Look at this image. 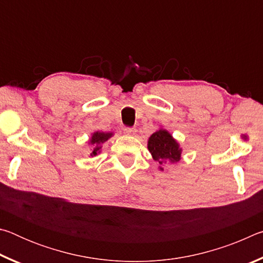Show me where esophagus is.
Masks as SVG:
<instances>
[{
	"label": "esophagus",
	"instance_id": "obj_1",
	"mask_svg": "<svg viewBox=\"0 0 263 263\" xmlns=\"http://www.w3.org/2000/svg\"><path fill=\"white\" fill-rule=\"evenodd\" d=\"M136 128H132V127H125L124 128V133H125L126 136H135L136 135Z\"/></svg>",
	"mask_w": 263,
	"mask_h": 263
}]
</instances>
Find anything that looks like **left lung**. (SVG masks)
<instances>
[{
	"label": "left lung",
	"mask_w": 263,
	"mask_h": 263,
	"mask_svg": "<svg viewBox=\"0 0 263 263\" xmlns=\"http://www.w3.org/2000/svg\"><path fill=\"white\" fill-rule=\"evenodd\" d=\"M147 148L152 154L159 169L163 172L167 164L177 163L182 157V147L172 133L163 127H159L147 140Z\"/></svg>",
	"instance_id": "1"
}]
</instances>
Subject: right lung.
Listing matches in <instances>:
<instances>
[{"label": "right lung", "mask_w": 263, "mask_h": 263, "mask_svg": "<svg viewBox=\"0 0 263 263\" xmlns=\"http://www.w3.org/2000/svg\"><path fill=\"white\" fill-rule=\"evenodd\" d=\"M114 132H103V131H95L90 135V138L88 140V145L92 146L91 153L89 157L94 158L102 152V145L104 144L106 140H109L111 137H114Z\"/></svg>", "instance_id": "right-lung-1"}]
</instances>
